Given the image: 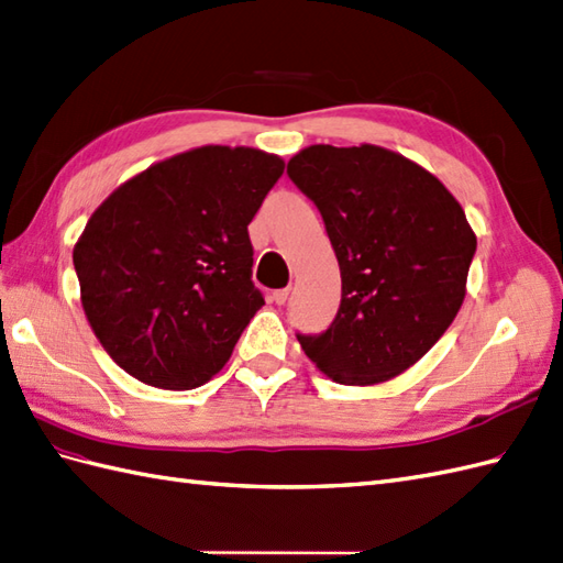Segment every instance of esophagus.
Wrapping results in <instances>:
<instances>
[{
  "instance_id": "34e87169",
  "label": "esophagus",
  "mask_w": 563,
  "mask_h": 563,
  "mask_svg": "<svg viewBox=\"0 0 563 563\" xmlns=\"http://www.w3.org/2000/svg\"><path fill=\"white\" fill-rule=\"evenodd\" d=\"M286 298H289V289H277V291H272V300L277 306H284L286 303Z\"/></svg>"
}]
</instances>
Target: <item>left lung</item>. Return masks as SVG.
I'll return each mask as SVG.
<instances>
[{"label":"left lung","mask_w":563,"mask_h":563,"mask_svg":"<svg viewBox=\"0 0 563 563\" xmlns=\"http://www.w3.org/2000/svg\"><path fill=\"white\" fill-rule=\"evenodd\" d=\"M341 269L336 318L300 349L339 385H379L428 353L465 298L475 234L440 178L377 145H310L286 167Z\"/></svg>","instance_id":"8db88e82"}]
</instances>
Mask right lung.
I'll use <instances>...</instances> for the list:
<instances>
[{"mask_svg": "<svg viewBox=\"0 0 563 563\" xmlns=\"http://www.w3.org/2000/svg\"><path fill=\"white\" fill-rule=\"evenodd\" d=\"M284 162L205 145L119 186L74 249L86 318L135 379L196 389L224 367L265 306L249 224Z\"/></svg>", "mask_w": 563, "mask_h": 563, "instance_id": "obj_1", "label": "right lung"}]
</instances>
